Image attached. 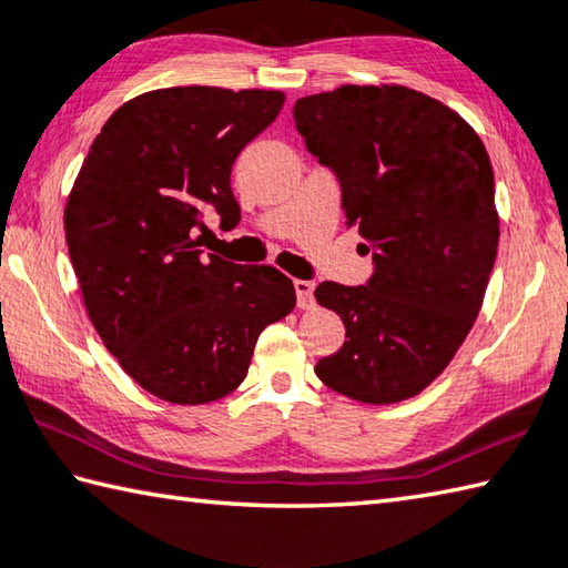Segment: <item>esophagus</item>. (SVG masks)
I'll return each mask as SVG.
<instances>
[{
  "label": "esophagus",
  "instance_id": "34e87169",
  "mask_svg": "<svg viewBox=\"0 0 568 568\" xmlns=\"http://www.w3.org/2000/svg\"><path fill=\"white\" fill-rule=\"evenodd\" d=\"M294 288H296V304L302 308H312L314 306V282L294 280Z\"/></svg>",
  "mask_w": 568,
  "mask_h": 568
}]
</instances>
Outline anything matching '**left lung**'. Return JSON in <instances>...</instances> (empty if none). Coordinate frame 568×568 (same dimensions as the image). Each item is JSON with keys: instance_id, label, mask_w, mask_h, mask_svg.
<instances>
[{"instance_id": "1", "label": "left lung", "mask_w": 568, "mask_h": 568, "mask_svg": "<svg viewBox=\"0 0 568 568\" xmlns=\"http://www.w3.org/2000/svg\"><path fill=\"white\" fill-rule=\"evenodd\" d=\"M294 123L373 256L366 284L316 286L346 326L316 376L361 403L410 398L453 361L483 306L499 240L489 155L455 111L405 85L306 95Z\"/></svg>"}]
</instances>
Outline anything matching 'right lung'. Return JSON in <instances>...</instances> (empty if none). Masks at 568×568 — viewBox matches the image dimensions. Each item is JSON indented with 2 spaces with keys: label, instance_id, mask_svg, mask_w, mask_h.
Returning <instances> with one entry per match:
<instances>
[{
  "label": "right lung",
  "instance_id": "right-lung-1",
  "mask_svg": "<svg viewBox=\"0 0 568 568\" xmlns=\"http://www.w3.org/2000/svg\"><path fill=\"white\" fill-rule=\"evenodd\" d=\"M282 105V91L217 85L135 95L105 121L73 183L63 227L85 312L128 376L168 403L232 393L262 331L296 304L274 266L200 250L205 212L237 227L232 165Z\"/></svg>",
  "mask_w": 568,
  "mask_h": 568
}]
</instances>
